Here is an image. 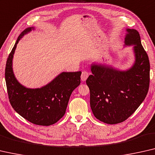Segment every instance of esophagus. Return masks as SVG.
<instances>
[{
	"mask_svg": "<svg viewBox=\"0 0 155 155\" xmlns=\"http://www.w3.org/2000/svg\"><path fill=\"white\" fill-rule=\"evenodd\" d=\"M89 75H90V73L88 72V71H82V74H81V80L83 81H85L87 78V77H88Z\"/></svg>",
	"mask_w": 155,
	"mask_h": 155,
	"instance_id": "1",
	"label": "esophagus"
}]
</instances>
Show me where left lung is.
Instances as JSON below:
<instances>
[{"mask_svg": "<svg viewBox=\"0 0 155 155\" xmlns=\"http://www.w3.org/2000/svg\"><path fill=\"white\" fill-rule=\"evenodd\" d=\"M126 46H134L135 63L127 71L104 64H92V75L86 80L90 89V103L97 119L107 124L126 120L145 100L150 85V61L143 47L140 35L127 29Z\"/></svg>", "mask_w": 155, "mask_h": 155, "instance_id": "1", "label": "left lung"}]
</instances>
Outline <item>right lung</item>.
<instances>
[{"label": "right lung", "mask_w": 155, "mask_h": 155, "mask_svg": "<svg viewBox=\"0 0 155 155\" xmlns=\"http://www.w3.org/2000/svg\"><path fill=\"white\" fill-rule=\"evenodd\" d=\"M32 29L34 28H28L20 34L7 60V91L12 107L21 116L37 125L48 126L65 114L71 92L81 84V71L62 72L41 88H27L20 84L13 73V55L20 39Z\"/></svg>", "instance_id": "right-lung-1"}]
</instances>
